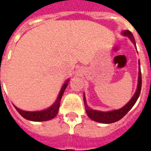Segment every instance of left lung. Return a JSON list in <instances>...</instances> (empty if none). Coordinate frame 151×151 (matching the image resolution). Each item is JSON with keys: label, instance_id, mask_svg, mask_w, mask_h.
Masks as SVG:
<instances>
[{"label": "left lung", "instance_id": "1", "mask_svg": "<svg viewBox=\"0 0 151 151\" xmlns=\"http://www.w3.org/2000/svg\"><path fill=\"white\" fill-rule=\"evenodd\" d=\"M122 35L124 36H128L129 39L133 42V43L135 45V40L133 37V34L130 32L129 31H124L122 32ZM139 64V71H138V80H137V91L135 94L133 95L132 99H130L129 102L124 105L123 108L118 110H113L111 111H97V110H93L89 108L87 104H86V101L85 95H84V104H85V108L86 114L88 115V116L91 119V120L99 122V123L103 124H111L116 122L120 119H122L127 113L129 111L131 108H133V105L135 104V103L137 100V99L139 97L140 93H141V89H142V73H141V68H140V62Z\"/></svg>", "mask_w": 151, "mask_h": 151}]
</instances>
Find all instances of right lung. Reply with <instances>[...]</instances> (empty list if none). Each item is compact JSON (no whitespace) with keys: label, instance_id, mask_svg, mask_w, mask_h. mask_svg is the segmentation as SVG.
Listing matches in <instances>:
<instances>
[{"label":"right lung","instance_id":"obj_1","mask_svg":"<svg viewBox=\"0 0 151 151\" xmlns=\"http://www.w3.org/2000/svg\"><path fill=\"white\" fill-rule=\"evenodd\" d=\"M69 80H67L64 83V85L62 86L56 102L46 110L39 111H27L21 110V109H19V108L14 106L16 110L18 111V113L20 114L22 116L24 117L25 119L32 120V121H46V120H49L51 119H52L58 113L60 104V99H61V97H62L63 94H64L65 90L67 86L69 84Z\"/></svg>","mask_w":151,"mask_h":151}]
</instances>
